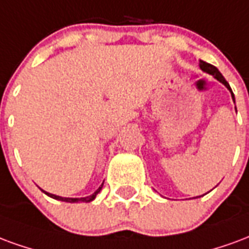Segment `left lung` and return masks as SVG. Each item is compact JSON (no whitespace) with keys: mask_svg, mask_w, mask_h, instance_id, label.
<instances>
[{"mask_svg":"<svg viewBox=\"0 0 249 249\" xmlns=\"http://www.w3.org/2000/svg\"><path fill=\"white\" fill-rule=\"evenodd\" d=\"M200 69H201V70H203V71H206V72H208V74H211V75H213V77L216 78L217 81H220V82L223 83V85H224V86H226L227 89L230 90V91H231L232 99H233V102H235V97H233V92H232L231 87H230L228 82H227V81H226V78L221 75L220 71L217 70L216 67L212 66V65H210V63L204 62V61H200Z\"/></svg>","mask_w":249,"mask_h":249,"instance_id":"8db88e82","label":"left lung"}]
</instances>
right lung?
I'll use <instances>...</instances> for the list:
<instances>
[{
	"instance_id": "add662e5",
	"label": "right lung",
	"mask_w": 249,
	"mask_h": 249,
	"mask_svg": "<svg viewBox=\"0 0 249 249\" xmlns=\"http://www.w3.org/2000/svg\"><path fill=\"white\" fill-rule=\"evenodd\" d=\"M102 186H103V184H102ZM102 186L99 187V188H98L97 191L94 192L92 195H90V196H86V197H62V196H57V195H53V194H49V192H45V191H43V192H45V194H46L48 196L53 197V199H57V200H62V201H67V203H78V201L89 203V201H91V200H94V199H95V196L98 195V192L102 190Z\"/></svg>"
}]
</instances>
